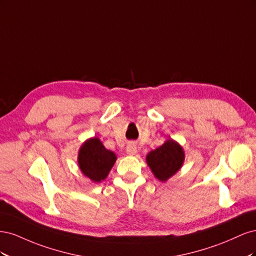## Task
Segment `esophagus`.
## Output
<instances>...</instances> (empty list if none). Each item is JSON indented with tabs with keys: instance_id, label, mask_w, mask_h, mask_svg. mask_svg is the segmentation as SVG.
Listing matches in <instances>:
<instances>
[{
	"instance_id": "esophagus-1",
	"label": "esophagus",
	"mask_w": 256,
	"mask_h": 256,
	"mask_svg": "<svg viewBox=\"0 0 256 256\" xmlns=\"http://www.w3.org/2000/svg\"><path fill=\"white\" fill-rule=\"evenodd\" d=\"M126 152L128 154H130V156H134V154H136L138 152V147L134 143H130L127 145Z\"/></svg>"
}]
</instances>
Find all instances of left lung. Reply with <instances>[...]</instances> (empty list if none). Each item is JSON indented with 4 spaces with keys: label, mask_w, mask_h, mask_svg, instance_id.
Masks as SVG:
<instances>
[{
    "label": "left lung",
    "mask_w": 256,
    "mask_h": 256,
    "mask_svg": "<svg viewBox=\"0 0 256 256\" xmlns=\"http://www.w3.org/2000/svg\"><path fill=\"white\" fill-rule=\"evenodd\" d=\"M182 146L173 138L147 154L146 164L158 180L166 182L182 168L184 161Z\"/></svg>",
    "instance_id": "left-lung-1"
}]
</instances>
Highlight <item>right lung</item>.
Returning a JSON list of instances; mask_svg holds the SVG:
<instances>
[{
	"mask_svg": "<svg viewBox=\"0 0 256 256\" xmlns=\"http://www.w3.org/2000/svg\"><path fill=\"white\" fill-rule=\"evenodd\" d=\"M118 157L106 150L97 136L85 140L78 152V164L82 174L92 182H102L109 175Z\"/></svg>",
	"mask_w": 256,
	"mask_h": 256,
	"instance_id": "add662e5",
	"label": "right lung"
}]
</instances>
